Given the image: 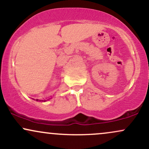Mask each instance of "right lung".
I'll return each mask as SVG.
<instances>
[{"mask_svg":"<svg viewBox=\"0 0 149 149\" xmlns=\"http://www.w3.org/2000/svg\"><path fill=\"white\" fill-rule=\"evenodd\" d=\"M37 100V101H38V100ZM40 101H41V100H40Z\"/></svg>","mask_w":149,"mask_h":149,"instance_id":"add662e5","label":"right lung"}]
</instances>
